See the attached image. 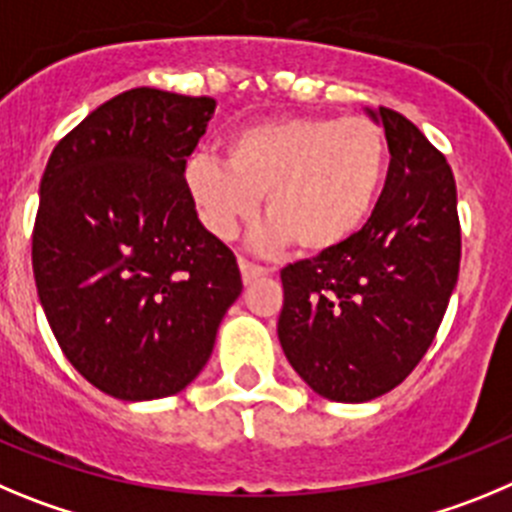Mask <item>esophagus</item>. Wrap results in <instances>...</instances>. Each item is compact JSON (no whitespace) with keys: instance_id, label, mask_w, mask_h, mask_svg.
<instances>
[{"instance_id":"34e87169","label":"esophagus","mask_w":512,"mask_h":512,"mask_svg":"<svg viewBox=\"0 0 512 512\" xmlns=\"http://www.w3.org/2000/svg\"><path fill=\"white\" fill-rule=\"evenodd\" d=\"M239 270H242V280H245V283H252V280L267 275L265 267L255 265V262H250V260H239Z\"/></svg>"}]
</instances>
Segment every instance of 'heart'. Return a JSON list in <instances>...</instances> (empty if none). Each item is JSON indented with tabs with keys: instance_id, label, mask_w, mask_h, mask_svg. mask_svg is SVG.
Segmentation results:
<instances>
[{
	"instance_id": "b5f03b06",
	"label": "heart",
	"mask_w": 512,
	"mask_h": 512,
	"mask_svg": "<svg viewBox=\"0 0 512 512\" xmlns=\"http://www.w3.org/2000/svg\"><path fill=\"white\" fill-rule=\"evenodd\" d=\"M385 173L388 140L372 119L280 117L234 132L224 160L196 155L186 183L214 237L232 239L265 196L262 247L329 252L365 227Z\"/></svg>"
}]
</instances>
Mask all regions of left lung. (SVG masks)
<instances>
[{
	"instance_id": "1",
	"label": "left lung",
	"mask_w": 512,
	"mask_h": 512,
	"mask_svg": "<svg viewBox=\"0 0 512 512\" xmlns=\"http://www.w3.org/2000/svg\"><path fill=\"white\" fill-rule=\"evenodd\" d=\"M390 168L367 224L344 245L280 270L278 339L313 393L365 403L411 375L459 278L457 183L411 119L367 109Z\"/></svg>"
}]
</instances>
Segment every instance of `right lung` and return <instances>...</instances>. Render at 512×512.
Wrapping results in <instances>:
<instances>
[{
	"label": "right lung",
	"instance_id": "1",
	"mask_svg": "<svg viewBox=\"0 0 512 512\" xmlns=\"http://www.w3.org/2000/svg\"><path fill=\"white\" fill-rule=\"evenodd\" d=\"M216 101L130 89L50 155L32 232V273L55 339L119 400L168 398L204 370L242 293L234 252L206 232L186 158Z\"/></svg>",
	"mask_w": 512,
	"mask_h": 512
}]
</instances>
